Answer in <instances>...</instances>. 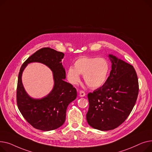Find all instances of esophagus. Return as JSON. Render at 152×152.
Here are the masks:
<instances>
[{"instance_id": "esophagus-1", "label": "esophagus", "mask_w": 152, "mask_h": 152, "mask_svg": "<svg viewBox=\"0 0 152 152\" xmlns=\"http://www.w3.org/2000/svg\"><path fill=\"white\" fill-rule=\"evenodd\" d=\"M79 94H80V97H84L86 95L85 93L83 91H79Z\"/></svg>"}]
</instances>
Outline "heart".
I'll use <instances>...</instances> for the list:
<instances>
[{
    "mask_svg": "<svg viewBox=\"0 0 152 152\" xmlns=\"http://www.w3.org/2000/svg\"><path fill=\"white\" fill-rule=\"evenodd\" d=\"M110 70L108 61L102 58L83 56L74 62V67L69 66L67 77L72 84H77L80 75H83L84 81L91 88H98L103 86L107 80Z\"/></svg>",
    "mask_w": 152,
    "mask_h": 152,
    "instance_id": "obj_1",
    "label": "heart"
}]
</instances>
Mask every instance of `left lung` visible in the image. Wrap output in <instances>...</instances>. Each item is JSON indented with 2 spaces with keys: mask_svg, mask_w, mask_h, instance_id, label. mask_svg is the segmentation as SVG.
I'll return each mask as SVG.
<instances>
[{
  "mask_svg": "<svg viewBox=\"0 0 152 152\" xmlns=\"http://www.w3.org/2000/svg\"><path fill=\"white\" fill-rule=\"evenodd\" d=\"M112 70L105 84L88 94L86 120L92 128L109 131L119 126L134 106L139 92L138 79L133 66L113 55L108 56Z\"/></svg>",
  "mask_w": 152,
  "mask_h": 152,
  "instance_id": "8db88e82",
  "label": "left lung"
}]
</instances>
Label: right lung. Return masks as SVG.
Instances as JSON below:
<instances>
[{
	"label": "right lung",
	"instance_id": "obj_1",
	"mask_svg": "<svg viewBox=\"0 0 152 152\" xmlns=\"http://www.w3.org/2000/svg\"><path fill=\"white\" fill-rule=\"evenodd\" d=\"M64 54L50 48H43L34 53L22 65L18 80L16 99L23 117L37 129L48 131L64 124L69 104L77 97L76 89L64 81L66 71L61 62ZM32 62H40L52 71L54 85L46 96L35 99L25 91L22 82L24 69Z\"/></svg>",
	"mask_w": 152,
	"mask_h": 152
}]
</instances>
